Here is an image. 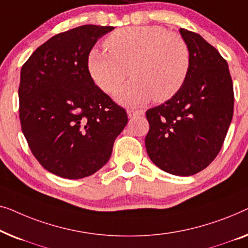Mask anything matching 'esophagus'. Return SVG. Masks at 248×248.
<instances>
[{
  "label": "esophagus",
  "instance_id": "esophagus-1",
  "mask_svg": "<svg viewBox=\"0 0 248 248\" xmlns=\"http://www.w3.org/2000/svg\"><path fill=\"white\" fill-rule=\"evenodd\" d=\"M127 113L129 118H135L137 116H141V114H144V110H128Z\"/></svg>",
  "mask_w": 248,
  "mask_h": 248
}]
</instances>
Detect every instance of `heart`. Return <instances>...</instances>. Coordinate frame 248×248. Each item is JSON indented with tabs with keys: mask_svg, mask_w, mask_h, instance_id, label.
Returning a JSON list of instances; mask_svg holds the SVG:
<instances>
[{
	"mask_svg": "<svg viewBox=\"0 0 248 248\" xmlns=\"http://www.w3.org/2000/svg\"><path fill=\"white\" fill-rule=\"evenodd\" d=\"M106 46L109 53L96 48L90 51L89 72L101 90L111 93L124 81L130 67L134 79L114 93V99L124 106L170 100L189 74V47L182 37L163 27L123 28L108 37Z\"/></svg>",
	"mask_w": 248,
	"mask_h": 248,
	"instance_id": "obj_1",
	"label": "heart"
}]
</instances>
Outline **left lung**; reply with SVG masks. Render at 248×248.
<instances>
[{"label":"left lung","mask_w":248,"mask_h":248,"mask_svg":"<svg viewBox=\"0 0 248 248\" xmlns=\"http://www.w3.org/2000/svg\"><path fill=\"white\" fill-rule=\"evenodd\" d=\"M191 65L179 92L147 110L146 149L156 166L190 176L220 152L233 113V89L227 62L200 34L181 28Z\"/></svg>","instance_id":"1"}]
</instances>
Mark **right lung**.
I'll return each mask as SVG.
<instances>
[{"label": "right lung", "mask_w": 248, "mask_h": 248, "mask_svg": "<svg viewBox=\"0 0 248 248\" xmlns=\"http://www.w3.org/2000/svg\"><path fill=\"white\" fill-rule=\"evenodd\" d=\"M113 27L85 24L51 37L21 68L20 121L28 145L50 173L83 179L110 159L127 112L95 85L88 58Z\"/></svg>", "instance_id": "obj_1"}]
</instances>
